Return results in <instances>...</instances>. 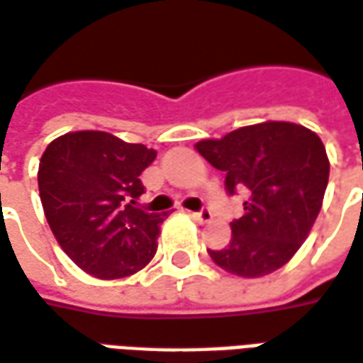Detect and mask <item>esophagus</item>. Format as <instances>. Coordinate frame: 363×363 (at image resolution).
Listing matches in <instances>:
<instances>
[{
    "instance_id": "esophagus-1",
    "label": "esophagus",
    "mask_w": 363,
    "mask_h": 363,
    "mask_svg": "<svg viewBox=\"0 0 363 363\" xmlns=\"http://www.w3.org/2000/svg\"><path fill=\"white\" fill-rule=\"evenodd\" d=\"M190 216L194 218L196 222H200V224H206V222H210V220H212V212H210V210H206V208H202L200 212H192Z\"/></svg>"
}]
</instances>
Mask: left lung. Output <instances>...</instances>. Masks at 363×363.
<instances>
[{
  "label": "left lung",
  "instance_id": "obj_1",
  "mask_svg": "<svg viewBox=\"0 0 363 363\" xmlns=\"http://www.w3.org/2000/svg\"><path fill=\"white\" fill-rule=\"evenodd\" d=\"M196 151L225 173L230 194L250 199L232 222L224 250H208L218 267L238 277L269 275L298 252L323 208L330 163L320 138L291 121H263L222 139H202Z\"/></svg>",
  "mask_w": 363,
  "mask_h": 363
}]
</instances>
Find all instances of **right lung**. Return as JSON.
<instances>
[{
  "label": "right lung",
  "mask_w": 363,
  "mask_h": 363,
  "mask_svg": "<svg viewBox=\"0 0 363 363\" xmlns=\"http://www.w3.org/2000/svg\"><path fill=\"white\" fill-rule=\"evenodd\" d=\"M155 149L106 131H70L50 141L39 163L43 210L58 245L98 279L129 277L157 253L167 214L135 206L141 173Z\"/></svg>",
  "instance_id": "1"
}]
</instances>
